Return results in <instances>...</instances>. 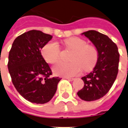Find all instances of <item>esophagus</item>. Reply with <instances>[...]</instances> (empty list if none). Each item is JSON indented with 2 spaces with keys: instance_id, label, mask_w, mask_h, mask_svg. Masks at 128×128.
<instances>
[{
  "instance_id": "esophagus-1",
  "label": "esophagus",
  "mask_w": 128,
  "mask_h": 128,
  "mask_svg": "<svg viewBox=\"0 0 128 128\" xmlns=\"http://www.w3.org/2000/svg\"><path fill=\"white\" fill-rule=\"evenodd\" d=\"M65 78L69 81H73L74 80H75V78Z\"/></svg>"
}]
</instances>
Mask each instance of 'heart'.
<instances>
[{"instance_id": "obj_1", "label": "heart", "mask_w": 128, "mask_h": 128, "mask_svg": "<svg viewBox=\"0 0 128 128\" xmlns=\"http://www.w3.org/2000/svg\"><path fill=\"white\" fill-rule=\"evenodd\" d=\"M68 48L74 50L70 63L60 62L53 67L56 74L64 77H72L80 74L84 68L88 71L96 65L99 52L94 46L87 44V42L80 38H70L64 41ZM42 55L49 64H56L60 60V49L56 42H50L44 46Z\"/></svg>"}]
</instances>
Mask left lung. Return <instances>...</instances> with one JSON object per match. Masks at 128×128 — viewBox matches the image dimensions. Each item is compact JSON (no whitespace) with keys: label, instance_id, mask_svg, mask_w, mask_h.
Returning <instances> with one entry per match:
<instances>
[{"label":"left lung","instance_id":"8db88e82","mask_svg":"<svg viewBox=\"0 0 128 128\" xmlns=\"http://www.w3.org/2000/svg\"><path fill=\"white\" fill-rule=\"evenodd\" d=\"M82 34L99 52L96 66L91 72L82 78L84 86L78 92L82 100L91 102L103 97L111 88L118 74L119 53L116 44L104 34L94 30Z\"/></svg>","mask_w":128,"mask_h":128}]
</instances>
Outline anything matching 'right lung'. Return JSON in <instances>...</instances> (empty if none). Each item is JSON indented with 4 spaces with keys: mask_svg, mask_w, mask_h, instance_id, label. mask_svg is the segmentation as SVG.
I'll return each instance as SVG.
<instances>
[{
    "mask_svg": "<svg viewBox=\"0 0 128 128\" xmlns=\"http://www.w3.org/2000/svg\"><path fill=\"white\" fill-rule=\"evenodd\" d=\"M52 38L38 30L25 32L16 38L9 53L7 66L13 84L32 103L49 102L61 80L51 77L52 71L41 54V49Z\"/></svg>",
    "mask_w": 128,
    "mask_h": 128,
    "instance_id": "obj_1",
    "label": "right lung"
}]
</instances>
